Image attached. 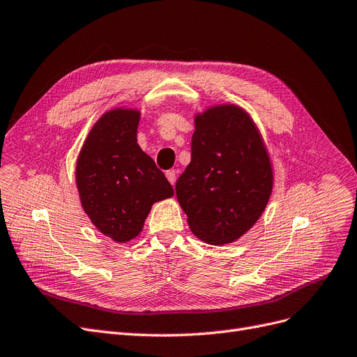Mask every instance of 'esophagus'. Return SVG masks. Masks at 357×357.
<instances>
[{"label": "esophagus", "instance_id": "34e87169", "mask_svg": "<svg viewBox=\"0 0 357 357\" xmlns=\"http://www.w3.org/2000/svg\"><path fill=\"white\" fill-rule=\"evenodd\" d=\"M166 178L169 179V182L172 183V185H175L176 182V170L175 169H170L166 172Z\"/></svg>", "mask_w": 357, "mask_h": 357}]
</instances>
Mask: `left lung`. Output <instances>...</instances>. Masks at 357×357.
<instances>
[{
    "label": "left lung",
    "mask_w": 357,
    "mask_h": 357,
    "mask_svg": "<svg viewBox=\"0 0 357 357\" xmlns=\"http://www.w3.org/2000/svg\"><path fill=\"white\" fill-rule=\"evenodd\" d=\"M191 231L208 244H228L252 228L272 192L265 144L250 116L219 105L195 117L191 163L176 181Z\"/></svg>",
    "instance_id": "1"
}]
</instances>
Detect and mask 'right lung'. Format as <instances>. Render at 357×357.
<instances>
[{
  "label": "right lung",
  "mask_w": 357,
  "mask_h": 357,
  "mask_svg": "<svg viewBox=\"0 0 357 357\" xmlns=\"http://www.w3.org/2000/svg\"><path fill=\"white\" fill-rule=\"evenodd\" d=\"M139 113L117 109L91 129L76 165L82 207L92 223L117 243L141 232L151 206L174 188L137 144Z\"/></svg>",
  "instance_id": "obj_1"
}]
</instances>
